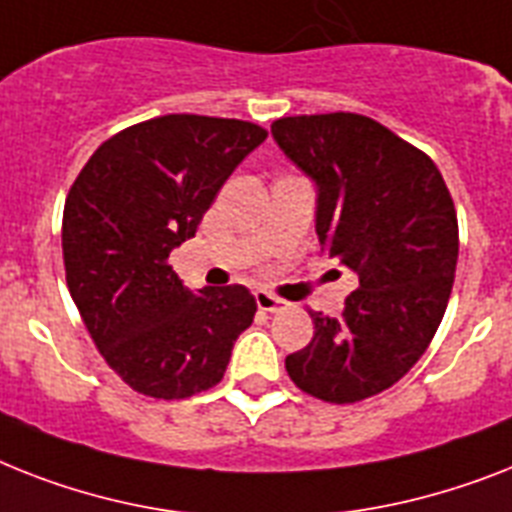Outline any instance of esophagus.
<instances>
[{
    "instance_id": "34e87169",
    "label": "esophagus",
    "mask_w": 512,
    "mask_h": 512,
    "mask_svg": "<svg viewBox=\"0 0 512 512\" xmlns=\"http://www.w3.org/2000/svg\"><path fill=\"white\" fill-rule=\"evenodd\" d=\"M255 302H257V307L263 310V313H276V310H281V307L286 305L284 299H278L276 294L263 292V289H260V292H255Z\"/></svg>"
}]
</instances>
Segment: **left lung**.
Instances as JSON below:
<instances>
[{
	"label": "left lung",
	"instance_id": "1",
	"mask_svg": "<svg viewBox=\"0 0 512 512\" xmlns=\"http://www.w3.org/2000/svg\"><path fill=\"white\" fill-rule=\"evenodd\" d=\"M315 184V234L357 273L342 315L310 313L315 334L286 357L302 392L347 405L405 376L442 323L458 265V215L429 155L355 112L270 126Z\"/></svg>",
	"mask_w": 512,
	"mask_h": 512
}]
</instances>
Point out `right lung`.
<instances>
[{"label": "right lung", "instance_id": "right-lung-1", "mask_svg": "<svg viewBox=\"0 0 512 512\" xmlns=\"http://www.w3.org/2000/svg\"><path fill=\"white\" fill-rule=\"evenodd\" d=\"M268 131L247 120L162 115L107 139L70 186L62 257L97 350L131 389L184 400L215 386L252 326L247 286L191 292L168 265L236 165Z\"/></svg>", "mask_w": 512, "mask_h": 512}]
</instances>
